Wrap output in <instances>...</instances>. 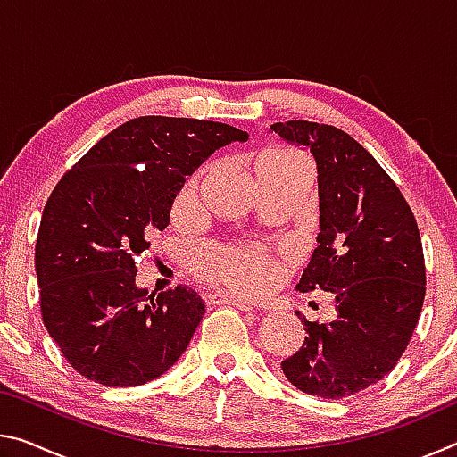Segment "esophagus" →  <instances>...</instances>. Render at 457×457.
Returning a JSON list of instances; mask_svg holds the SVG:
<instances>
[{
  "instance_id": "1",
  "label": "esophagus",
  "mask_w": 457,
  "mask_h": 457,
  "mask_svg": "<svg viewBox=\"0 0 457 457\" xmlns=\"http://www.w3.org/2000/svg\"><path fill=\"white\" fill-rule=\"evenodd\" d=\"M215 303H223V304H231L239 308V311H245V312H256V306L250 304V303H244V300H237V298H228V296H220Z\"/></svg>"
}]
</instances>
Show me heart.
Here are the masks:
<instances>
[{
    "label": "heart",
    "instance_id": "b5f03b06",
    "mask_svg": "<svg viewBox=\"0 0 457 457\" xmlns=\"http://www.w3.org/2000/svg\"><path fill=\"white\" fill-rule=\"evenodd\" d=\"M296 161H304L303 154L286 149H274L262 154L256 161V167L272 163H296ZM195 197L197 177H193L183 185V189L175 199V213H187L195 204ZM197 274L205 282H212L220 288L244 294V296H258L274 282L278 266L264 252V247L260 245H220L201 253L197 262Z\"/></svg>",
    "mask_w": 457,
    "mask_h": 457
}]
</instances>
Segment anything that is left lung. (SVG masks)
<instances>
[{"label":"left lung","mask_w":457,"mask_h":457,"mask_svg":"<svg viewBox=\"0 0 457 457\" xmlns=\"http://www.w3.org/2000/svg\"><path fill=\"white\" fill-rule=\"evenodd\" d=\"M270 129L311 151L319 173V247L296 290L332 292L337 304L330 324L296 312L304 345L282 370L308 395L349 397L381 381L411 340L425 298L420 229L395 181L345 130L308 120Z\"/></svg>","instance_id":"obj_1"}]
</instances>
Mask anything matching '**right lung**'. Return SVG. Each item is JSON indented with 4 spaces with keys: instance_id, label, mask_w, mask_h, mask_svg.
<instances>
[{
    "instance_id": "add662e5",
    "label": "right lung",
    "mask_w": 457,
    "mask_h": 457,
    "mask_svg": "<svg viewBox=\"0 0 457 457\" xmlns=\"http://www.w3.org/2000/svg\"><path fill=\"white\" fill-rule=\"evenodd\" d=\"M245 130L213 120L138 117L100 138L46 201L36 242L42 320L71 367L104 386L171 369L205 314L187 286L157 296L135 256L169 226L183 183Z\"/></svg>"
}]
</instances>
